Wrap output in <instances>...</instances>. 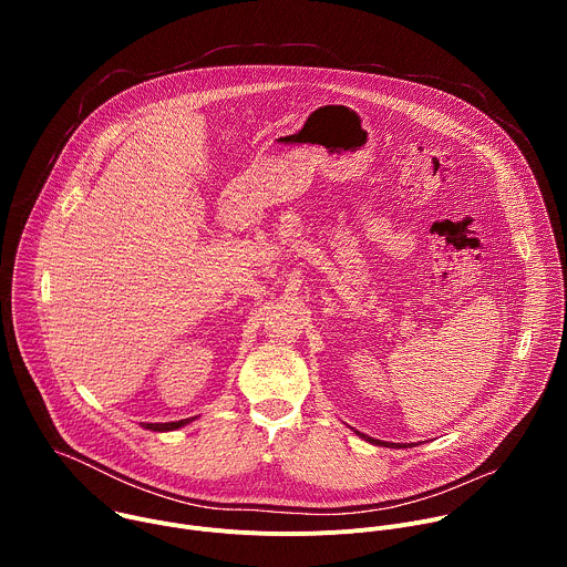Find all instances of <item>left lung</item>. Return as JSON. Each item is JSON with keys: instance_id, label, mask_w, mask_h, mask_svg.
I'll list each match as a JSON object with an SVG mask.
<instances>
[{"instance_id": "left-lung-1", "label": "left lung", "mask_w": 567, "mask_h": 567, "mask_svg": "<svg viewBox=\"0 0 567 567\" xmlns=\"http://www.w3.org/2000/svg\"><path fill=\"white\" fill-rule=\"evenodd\" d=\"M357 435H361V433H357ZM361 437H363V440H368V442H372V444H377V446H381V444H383V446H388V442H379V440H372V437H368V435H361Z\"/></svg>"}]
</instances>
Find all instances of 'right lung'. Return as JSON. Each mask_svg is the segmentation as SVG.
Listing matches in <instances>:
<instances>
[{"mask_svg": "<svg viewBox=\"0 0 567 567\" xmlns=\"http://www.w3.org/2000/svg\"><path fill=\"white\" fill-rule=\"evenodd\" d=\"M190 422H193V420H179V422H166V424H143V429L164 433V431H177V429H182V426H186V424H190Z\"/></svg>", "mask_w": 567, "mask_h": 567, "instance_id": "add662e5", "label": "right lung"}]
</instances>
